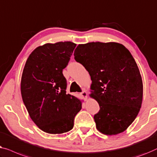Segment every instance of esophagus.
Here are the masks:
<instances>
[{
  "mask_svg": "<svg viewBox=\"0 0 157 157\" xmlns=\"http://www.w3.org/2000/svg\"><path fill=\"white\" fill-rule=\"evenodd\" d=\"M80 94H81V96L83 98H85V99H87V92H86V90H84L83 91L81 92Z\"/></svg>",
  "mask_w": 157,
  "mask_h": 157,
  "instance_id": "esophagus-1",
  "label": "esophagus"
}]
</instances>
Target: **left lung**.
<instances>
[{"mask_svg": "<svg viewBox=\"0 0 157 157\" xmlns=\"http://www.w3.org/2000/svg\"><path fill=\"white\" fill-rule=\"evenodd\" d=\"M74 56L91 77L90 96L100 107L94 116L97 129L106 135L125 131L137 116L143 98L142 76L130 52L117 43L92 42L79 44Z\"/></svg>", "mask_w": 157, "mask_h": 157, "instance_id": "8db88e82", "label": "left lung"}]
</instances>
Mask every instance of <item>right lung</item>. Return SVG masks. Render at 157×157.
<instances>
[{
    "label": "right lung",
    "instance_id": "obj_1",
    "mask_svg": "<svg viewBox=\"0 0 157 157\" xmlns=\"http://www.w3.org/2000/svg\"><path fill=\"white\" fill-rule=\"evenodd\" d=\"M76 44L46 43L31 52L21 78L23 101L33 122L48 134H63L73 128L82 101L66 93L67 67Z\"/></svg>",
    "mask_w": 157,
    "mask_h": 157
}]
</instances>
